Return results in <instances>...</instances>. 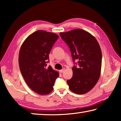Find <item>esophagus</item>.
I'll return each instance as SVG.
<instances>
[{"mask_svg": "<svg viewBox=\"0 0 121 121\" xmlns=\"http://www.w3.org/2000/svg\"><path fill=\"white\" fill-rule=\"evenodd\" d=\"M65 71V69L63 68V69H61V70H60V72L61 73H63Z\"/></svg>", "mask_w": 121, "mask_h": 121, "instance_id": "esophagus-1", "label": "esophagus"}]
</instances>
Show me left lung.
<instances>
[{
  "label": "left lung",
  "instance_id": "8db88e82",
  "mask_svg": "<svg viewBox=\"0 0 121 121\" xmlns=\"http://www.w3.org/2000/svg\"><path fill=\"white\" fill-rule=\"evenodd\" d=\"M60 35L70 48L73 61H77V66L72 68V78L67 81L69 89L78 95L86 93L95 85L100 76L102 53L99 44L95 37L81 29Z\"/></svg>",
  "mask_w": 121,
  "mask_h": 121
}]
</instances>
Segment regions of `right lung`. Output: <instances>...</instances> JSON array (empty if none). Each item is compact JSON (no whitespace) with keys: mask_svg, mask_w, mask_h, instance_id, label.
<instances>
[{"mask_svg":"<svg viewBox=\"0 0 121 121\" xmlns=\"http://www.w3.org/2000/svg\"><path fill=\"white\" fill-rule=\"evenodd\" d=\"M59 36L43 30H38L29 36L20 48L19 64L26 83L40 95H48L53 90L58 71L50 65L47 68L48 54Z\"/></svg>","mask_w":121,"mask_h":121,"instance_id":"right-lung-1","label":"right lung"}]
</instances>
